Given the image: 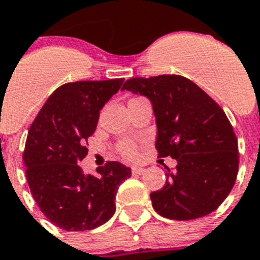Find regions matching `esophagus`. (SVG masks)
Returning a JSON list of instances; mask_svg holds the SVG:
<instances>
[{"mask_svg":"<svg viewBox=\"0 0 260 260\" xmlns=\"http://www.w3.org/2000/svg\"><path fill=\"white\" fill-rule=\"evenodd\" d=\"M144 172H145V168L139 167V165H135V167H132V173L134 174H143Z\"/></svg>","mask_w":260,"mask_h":260,"instance_id":"esophagus-1","label":"esophagus"}]
</instances>
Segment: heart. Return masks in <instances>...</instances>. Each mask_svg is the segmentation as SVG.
<instances>
[{
    "instance_id": "b5f03b06",
    "label": "heart",
    "mask_w": 260,
    "mask_h": 260,
    "mask_svg": "<svg viewBox=\"0 0 260 260\" xmlns=\"http://www.w3.org/2000/svg\"><path fill=\"white\" fill-rule=\"evenodd\" d=\"M121 153L125 157H132L136 153V148H135L134 144H124V145H121Z\"/></svg>"
}]
</instances>
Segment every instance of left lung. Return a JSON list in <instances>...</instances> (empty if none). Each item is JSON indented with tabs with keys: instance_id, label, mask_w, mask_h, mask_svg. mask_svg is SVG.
<instances>
[{
	"instance_id": "obj_1",
	"label": "left lung",
	"mask_w": 260,
	"mask_h": 260,
	"mask_svg": "<svg viewBox=\"0 0 260 260\" xmlns=\"http://www.w3.org/2000/svg\"><path fill=\"white\" fill-rule=\"evenodd\" d=\"M145 96L157 125L158 157H173L152 206L169 219L205 217L226 200L238 174V141L222 108L204 89L180 75L132 78L123 88Z\"/></svg>"
}]
</instances>
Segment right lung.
<instances>
[{"instance_id": "1", "label": "right lung", "mask_w": 260, "mask_h": 260, "mask_svg": "<svg viewBox=\"0 0 260 260\" xmlns=\"http://www.w3.org/2000/svg\"><path fill=\"white\" fill-rule=\"evenodd\" d=\"M123 82L66 83L51 93L30 126L23 152L27 184L43 214L63 230H92L111 219L117 189L132 174L119 161L98 168L96 176L79 165L100 111Z\"/></svg>"}]
</instances>
